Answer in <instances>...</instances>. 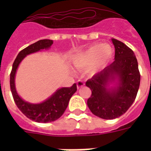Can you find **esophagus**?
Here are the masks:
<instances>
[{
  "mask_svg": "<svg viewBox=\"0 0 151 151\" xmlns=\"http://www.w3.org/2000/svg\"><path fill=\"white\" fill-rule=\"evenodd\" d=\"M84 85H85V82H84L83 81L78 80V81H77V87H78V88H80L83 87Z\"/></svg>",
  "mask_w": 151,
  "mask_h": 151,
  "instance_id": "obj_1",
  "label": "esophagus"
}]
</instances>
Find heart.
<instances>
[{
	"mask_svg": "<svg viewBox=\"0 0 151 151\" xmlns=\"http://www.w3.org/2000/svg\"><path fill=\"white\" fill-rule=\"evenodd\" d=\"M113 49L107 44H95L74 55L71 61L78 70L88 68L89 73H96L107 63L112 57Z\"/></svg>",
	"mask_w": 151,
	"mask_h": 151,
	"instance_id": "1",
	"label": "heart"
}]
</instances>
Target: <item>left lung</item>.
I'll return each mask as SVG.
<instances>
[{
    "label": "left lung",
    "mask_w": 151,
    "mask_h": 151,
    "mask_svg": "<svg viewBox=\"0 0 151 151\" xmlns=\"http://www.w3.org/2000/svg\"><path fill=\"white\" fill-rule=\"evenodd\" d=\"M112 42L114 61L86 81V86L92 91L88 106L93 114L106 120L119 117L129 110L140 83L138 62L133 51L116 39L112 38Z\"/></svg>",
    "instance_id": "obj_1"
}]
</instances>
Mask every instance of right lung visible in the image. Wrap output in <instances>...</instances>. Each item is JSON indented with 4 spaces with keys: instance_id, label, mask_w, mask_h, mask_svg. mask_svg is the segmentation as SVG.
<instances>
[{
    "instance_id": "add662e5",
    "label": "right lung",
    "mask_w": 151,
    "mask_h": 151,
    "mask_svg": "<svg viewBox=\"0 0 151 151\" xmlns=\"http://www.w3.org/2000/svg\"><path fill=\"white\" fill-rule=\"evenodd\" d=\"M53 44L52 40L44 39L32 44L18 54L13 63L10 74V88L15 104L22 113L28 118L39 123H48L59 119L63 114L68 106L69 101L77 91V85L71 87L61 88L57 89L49 98L41 103H30L26 102L17 93L15 88V78L20 63L25 57L42 49H48Z\"/></svg>"
}]
</instances>
